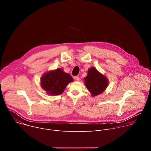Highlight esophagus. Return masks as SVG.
Returning a JSON list of instances; mask_svg holds the SVG:
<instances>
[{"instance_id": "1", "label": "esophagus", "mask_w": 151, "mask_h": 151, "mask_svg": "<svg viewBox=\"0 0 151 151\" xmlns=\"http://www.w3.org/2000/svg\"><path fill=\"white\" fill-rule=\"evenodd\" d=\"M74 79L76 80V81H79V78L78 76H75L74 77Z\"/></svg>"}]
</instances>
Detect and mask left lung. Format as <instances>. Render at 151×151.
<instances>
[{"instance_id": "obj_1", "label": "left lung", "mask_w": 151, "mask_h": 151, "mask_svg": "<svg viewBox=\"0 0 151 151\" xmlns=\"http://www.w3.org/2000/svg\"><path fill=\"white\" fill-rule=\"evenodd\" d=\"M86 87L93 97L101 94L108 85V79L95 68L88 69L87 76L84 78Z\"/></svg>"}]
</instances>
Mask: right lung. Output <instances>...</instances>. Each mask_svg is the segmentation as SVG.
<instances>
[{"label":"right lung","mask_w":151,"mask_h":151,"mask_svg":"<svg viewBox=\"0 0 151 151\" xmlns=\"http://www.w3.org/2000/svg\"><path fill=\"white\" fill-rule=\"evenodd\" d=\"M73 81L69 73L58 68L43 75L40 79V84L42 89L46 91L47 94L57 96L62 94L66 86Z\"/></svg>","instance_id":"1"}]
</instances>
